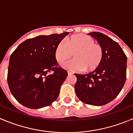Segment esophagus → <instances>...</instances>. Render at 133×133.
<instances>
[{"mask_svg": "<svg viewBox=\"0 0 133 133\" xmlns=\"http://www.w3.org/2000/svg\"><path fill=\"white\" fill-rule=\"evenodd\" d=\"M68 75H73V73L70 72V71H68Z\"/></svg>", "mask_w": 133, "mask_h": 133, "instance_id": "esophagus-1", "label": "esophagus"}]
</instances>
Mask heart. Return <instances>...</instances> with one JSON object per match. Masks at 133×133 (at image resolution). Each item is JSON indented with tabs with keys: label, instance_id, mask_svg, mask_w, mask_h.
Returning <instances> with one entry per match:
<instances>
[{
	"label": "heart",
	"instance_id": "b5f03b06",
	"mask_svg": "<svg viewBox=\"0 0 133 133\" xmlns=\"http://www.w3.org/2000/svg\"><path fill=\"white\" fill-rule=\"evenodd\" d=\"M61 41L55 48V58L58 62L69 59L74 53V59L62 64V68L74 72L90 71L98 67L103 58V50L95 44L91 37L84 34L71 36Z\"/></svg>",
	"mask_w": 133,
	"mask_h": 133
}]
</instances>
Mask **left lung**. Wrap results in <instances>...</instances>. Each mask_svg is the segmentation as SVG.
<instances>
[{
  "instance_id": "1",
  "label": "left lung",
  "mask_w": 133,
  "mask_h": 133,
  "mask_svg": "<svg viewBox=\"0 0 133 133\" xmlns=\"http://www.w3.org/2000/svg\"><path fill=\"white\" fill-rule=\"evenodd\" d=\"M103 50L100 65L89 74H75L77 96L83 102L92 106H103L119 94L126 80V55L119 44L106 35L91 32Z\"/></svg>"
}]
</instances>
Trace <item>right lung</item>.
<instances>
[{
	"instance_id": "1",
	"label": "right lung",
	"mask_w": 133,
	"mask_h": 133,
	"mask_svg": "<svg viewBox=\"0 0 133 133\" xmlns=\"http://www.w3.org/2000/svg\"><path fill=\"white\" fill-rule=\"evenodd\" d=\"M69 32L39 35L21 43L10 56L8 84L16 100L31 109L46 107L55 101L68 76L58 66L57 44ZM53 71L52 74L48 73Z\"/></svg>"
}]
</instances>
